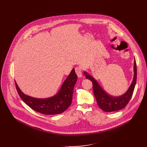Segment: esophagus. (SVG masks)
Returning a JSON list of instances; mask_svg holds the SVG:
<instances>
[{
  "label": "esophagus",
  "instance_id": "34e87169",
  "mask_svg": "<svg viewBox=\"0 0 147 147\" xmlns=\"http://www.w3.org/2000/svg\"><path fill=\"white\" fill-rule=\"evenodd\" d=\"M75 71H76V74L78 75V78H82V69L80 67H76L75 68Z\"/></svg>",
  "mask_w": 147,
  "mask_h": 147
}]
</instances>
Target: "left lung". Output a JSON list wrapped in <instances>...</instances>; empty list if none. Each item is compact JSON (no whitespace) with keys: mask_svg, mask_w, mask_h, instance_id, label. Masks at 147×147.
I'll return each mask as SVG.
<instances>
[{"mask_svg":"<svg viewBox=\"0 0 147 147\" xmlns=\"http://www.w3.org/2000/svg\"><path fill=\"white\" fill-rule=\"evenodd\" d=\"M134 76L132 83L125 93L119 96H114L107 94L101 87L98 82L87 72L84 71L87 79L92 81L93 84L94 94L96 98L98 106L105 112H113L123 109L129 102L132 98L136 82V64L135 59L134 65Z\"/></svg>","mask_w":147,"mask_h":147,"instance_id":"1","label":"left lung"}]
</instances>
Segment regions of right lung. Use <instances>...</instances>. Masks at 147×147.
<instances>
[{
	"label": "right lung",
	"mask_w": 147,
	"mask_h": 147,
	"mask_svg": "<svg viewBox=\"0 0 147 147\" xmlns=\"http://www.w3.org/2000/svg\"><path fill=\"white\" fill-rule=\"evenodd\" d=\"M77 80L78 76L73 68L58 93L47 98H36L27 95L21 90L16 82H15L20 98L31 109L43 114L54 115L63 113L71 105L73 89Z\"/></svg>",
	"instance_id": "1"
}]
</instances>
